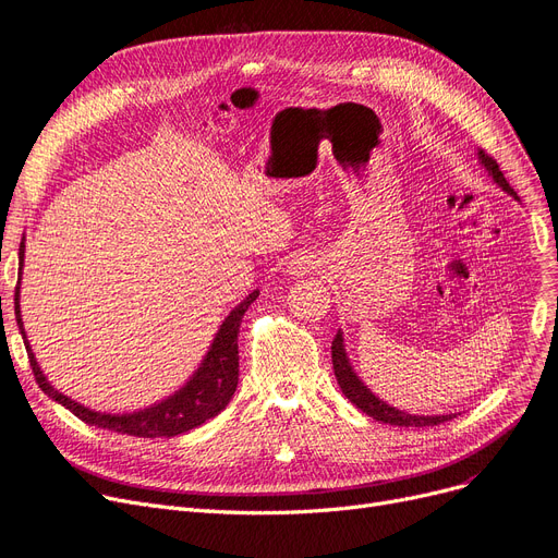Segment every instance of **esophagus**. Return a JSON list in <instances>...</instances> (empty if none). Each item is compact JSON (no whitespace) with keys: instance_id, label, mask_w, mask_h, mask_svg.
<instances>
[{"instance_id":"34e87169","label":"esophagus","mask_w":558,"mask_h":558,"mask_svg":"<svg viewBox=\"0 0 558 558\" xmlns=\"http://www.w3.org/2000/svg\"><path fill=\"white\" fill-rule=\"evenodd\" d=\"M318 267H320V260L314 254H300L291 263H288L286 272L293 275V277H304V275L318 270Z\"/></svg>"}]
</instances>
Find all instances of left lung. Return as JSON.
Masks as SVG:
<instances>
[{"instance_id": "obj_1", "label": "left lung", "mask_w": 558, "mask_h": 558, "mask_svg": "<svg viewBox=\"0 0 558 558\" xmlns=\"http://www.w3.org/2000/svg\"><path fill=\"white\" fill-rule=\"evenodd\" d=\"M477 161L483 163V168L489 172V178L501 186L508 196H512L514 201H520V196L514 194V189L508 184V180L504 178L501 168L498 163L487 157L483 149H477ZM332 364H335V376L341 392L351 399V403L367 413L374 420L386 422V425H395V427H432V425H440V422L452 420L454 413H444V415H415V413H407V411H399L390 403L383 401L380 397H376L367 386H364V380L357 376V372L353 369L351 357L345 353V343H343V332L339 330L335 341H332Z\"/></svg>"}]
</instances>
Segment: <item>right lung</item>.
Here are the masks:
<instances>
[{
    "label": "right lung",
    "instance_id": "obj_1",
    "mask_svg": "<svg viewBox=\"0 0 558 558\" xmlns=\"http://www.w3.org/2000/svg\"><path fill=\"white\" fill-rule=\"evenodd\" d=\"M23 265H25V235H23L21 248H17V270H21V277H23ZM256 298H258V288L248 293L238 306H233V312L221 320L213 343H209L207 353L198 364V369L186 378V383L180 390L131 413L94 411L52 386L48 376L44 374L41 364L36 362V355L32 353V345L25 332L23 314H21V279H17V286H15V320H17V328H21L38 388H41L52 401L62 403L64 409H69L75 417H81L92 427L118 432L126 436H138V438H159V436L170 438V436H178L201 427L209 417L219 415L228 407V401L233 399L238 388V376H240V355H238L240 323L244 312L248 310V304H252Z\"/></svg>",
    "mask_w": 558,
    "mask_h": 558
}]
</instances>
